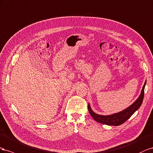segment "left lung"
I'll return each instance as SVG.
<instances>
[{
  "mask_svg": "<svg viewBox=\"0 0 153 153\" xmlns=\"http://www.w3.org/2000/svg\"><path fill=\"white\" fill-rule=\"evenodd\" d=\"M146 85V81L141 91V94L138 98L131 105L125 109L124 110L119 113L110 115H101L94 112L91 110L90 105L88 104V109L90 114L93 117V119L99 123L106 124L108 126H119L124 123L125 122L131 117L133 113L138 110V108L142 105L143 96H144V88Z\"/></svg>",
  "mask_w": 153,
  "mask_h": 153,
  "instance_id": "1",
  "label": "left lung"
}]
</instances>
